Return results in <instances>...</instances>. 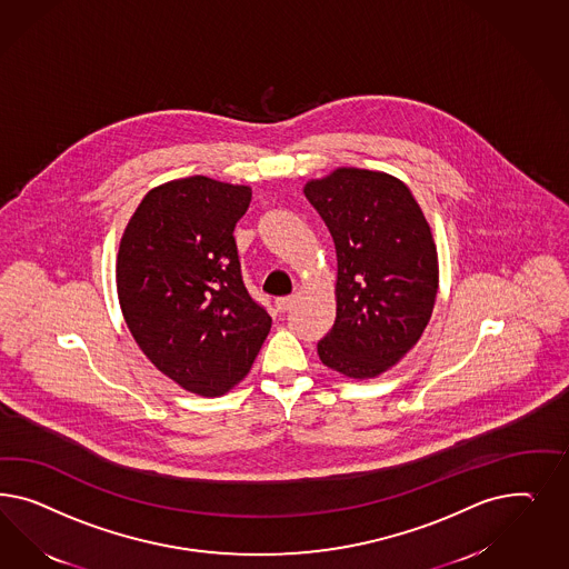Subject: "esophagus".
<instances>
[{"instance_id":"obj_1","label":"esophagus","mask_w":569,"mask_h":569,"mask_svg":"<svg viewBox=\"0 0 569 569\" xmlns=\"http://www.w3.org/2000/svg\"><path fill=\"white\" fill-rule=\"evenodd\" d=\"M293 302H296V298H293V296H286V298H277V312H288V310L292 309Z\"/></svg>"}]
</instances>
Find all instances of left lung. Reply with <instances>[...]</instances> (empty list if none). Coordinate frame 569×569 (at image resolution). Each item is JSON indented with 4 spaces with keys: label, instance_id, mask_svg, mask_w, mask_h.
Here are the masks:
<instances>
[{
    "label": "left lung",
    "instance_id": "left-lung-1",
    "mask_svg": "<svg viewBox=\"0 0 569 569\" xmlns=\"http://www.w3.org/2000/svg\"><path fill=\"white\" fill-rule=\"evenodd\" d=\"M336 246V323L321 362L350 379L392 369L430 323L438 250L413 193L395 174L338 167L305 183Z\"/></svg>",
    "mask_w": 569,
    "mask_h": 569
}]
</instances>
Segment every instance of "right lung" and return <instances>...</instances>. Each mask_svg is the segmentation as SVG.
Returning <instances> with one entry per match:
<instances>
[{
	"mask_svg": "<svg viewBox=\"0 0 569 569\" xmlns=\"http://www.w3.org/2000/svg\"><path fill=\"white\" fill-rule=\"evenodd\" d=\"M248 186L204 174L143 196L122 231L117 293L141 352L179 388L223 397L252 369L271 317L243 288L233 229Z\"/></svg>",
	"mask_w": 569,
	"mask_h": 569,
	"instance_id": "right-lung-1",
	"label": "right lung"
}]
</instances>
